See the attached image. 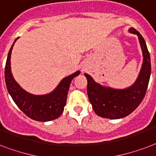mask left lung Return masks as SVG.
<instances>
[{"label":"left lung","instance_id":"left-lung-1","mask_svg":"<svg viewBox=\"0 0 156 156\" xmlns=\"http://www.w3.org/2000/svg\"><path fill=\"white\" fill-rule=\"evenodd\" d=\"M129 32L137 35L143 53L140 74L132 86L123 89L105 87L84 73L87 80V92L90 103L96 115L103 118L117 119L131 114L142 102L147 89L151 71L150 54L144 37L138 31L131 28Z\"/></svg>","mask_w":156,"mask_h":156}]
</instances>
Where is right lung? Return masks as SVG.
<instances>
[{
	"mask_svg": "<svg viewBox=\"0 0 156 156\" xmlns=\"http://www.w3.org/2000/svg\"><path fill=\"white\" fill-rule=\"evenodd\" d=\"M16 38L10 48L6 60L5 77L8 92L15 104L23 112L37 121L47 122L57 119L64 112L66 104L69 86L74 77L80 75L76 71L72 75L64 77L57 87L48 94L33 95L26 92L14 80L11 71V53Z\"/></svg>",
	"mask_w": 156,
	"mask_h": 156,
	"instance_id": "right-lung-1",
	"label": "right lung"
}]
</instances>
